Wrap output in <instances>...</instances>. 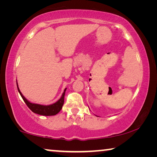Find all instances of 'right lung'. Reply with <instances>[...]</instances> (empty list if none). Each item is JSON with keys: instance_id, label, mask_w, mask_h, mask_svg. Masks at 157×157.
<instances>
[{"instance_id": "right-lung-1", "label": "right lung", "mask_w": 157, "mask_h": 157, "mask_svg": "<svg viewBox=\"0 0 157 157\" xmlns=\"http://www.w3.org/2000/svg\"><path fill=\"white\" fill-rule=\"evenodd\" d=\"M17 85L18 91L19 92L21 96L22 97L23 100L25 102L26 105L28 106L29 109H30L33 112L39 114V115L48 116L56 115V114L59 113L61 111V109H62L63 105V102H64V95H65L66 88L64 89V91H63L62 96L60 98V99L58 101H57L56 102L53 103V104L50 105H41L35 104V103H32L30 102H29V101L26 99L24 96H23V94H21V92L20 91V89L18 86L17 82Z\"/></svg>"}]
</instances>
